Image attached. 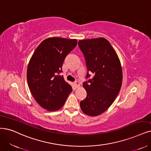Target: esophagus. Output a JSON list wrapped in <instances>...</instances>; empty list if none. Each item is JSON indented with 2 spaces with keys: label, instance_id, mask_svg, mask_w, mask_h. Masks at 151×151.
<instances>
[{
  "label": "esophagus",
  "instance_id": "1",
  "mask_svg": "<svg viewBox=\"0 0 151 151\" xmlns=\"http://www.w3.org/2000/svg\"><path fill=\"white\" fill-rule=\"evenodd\" d=\"M75 86L76 88H79L80 86V84L78 81H76L75 83Z\"/></svg>",
  "mask_w": 151,
  "mask_h": 151
}]
</instances>
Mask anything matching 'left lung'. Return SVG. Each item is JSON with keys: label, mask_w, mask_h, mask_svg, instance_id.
Listing matches in <instances>:
<instances>
[{"label": "left lung", "mask_w": 151, "mask_h": 151, "mask_svg": "<svg viewBox=\"0 0 151 151\" xmlns=\"http://www.w3.org/2000/svg\"><path fill=\"white\" fill-rule=\"evenodd\" d=\"M78 45L86 60V78L90 76L88 71L94 75L83 83L87 96L80 102V108L85 114L97 116L111 106L119 93L122 82L121 61L104 38L81 40Z\"/></svg>", "instance_id": "obj_1"}]
</instances>
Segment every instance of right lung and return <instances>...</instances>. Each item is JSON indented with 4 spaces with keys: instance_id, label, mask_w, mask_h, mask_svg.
Wrapping results in <instances>:
<instances>
[{
    "instance_id": "right-lung-1",
    "label": "right lung",
    "mask_w": 151,
    "mask_h": 151,
    "mask_svg": "<svg viewBox=\"0 0 151 151\" xmlns=\"http://www.w3.org/2000/svg\"><path fill=\"white\" fill-rule=\"evenodd\" d=\"M76 45V39L48 38L39 45L29 61L28 85L36 101L48 111L60 109L72 91L71 86L60 73L66 55Z\"/></svg>"
}]
</instances>
